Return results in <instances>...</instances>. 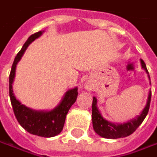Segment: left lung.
Returning a JSON list of instances; mask_svg holds the SVG:
<instances>
[{"instance_id":"8db88e82","label":"left lung","mask_w":157,"mask_h":157,"mask_svg":"<svg viewBox=\"0 0 157 157\" xmlns=\"http://www.w3.org/2000/svg\"><path fill=\"white\" fill-rule=\"evenodd\" d=\"M141 65H142V68L144 69L147 74H149L146 65L143 59H141ZM148 77L150 78L149 75ZM150 100H151V91H150L149 93L147 104L145 105L144 109L143 110L139 116L124 124H113L107 121L102 117L100 111L97 107V98L95 97H93L91 118H92V125H93L94 131L102 137L110 138V139L122 138V137L131 135L139 127V125L143 123V121L144 120V118L146 117V116L149 112V109H150Z\"/></svg>"}]
</instances>
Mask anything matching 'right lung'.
Wrapping results in <instances>:
<instances>
[{
	"label": "right lung",
	"instance_id": "1",
	"mask_svg": "<svg viewBox=\"0 0 157 157\" xmlns=\"http://www.w3.org/2000/svg\"><path fill=\"white\" fill-rule=\"evenodd\" d=\"M43 33L44 31H40L32 34L27 39V41L23 45L21 50L18 52L15 57L9 75V97L16 119L27 132L43 137H52L59 135L63 130L66 114L77 99L78 88L75 87L73 89L68 90L59 105L52 110L47 111L32 110L26 105H21V103L18 100L13 94L12 86L15 76L17 63L21 60L27 47L35 39L40 36Z\"/></svg>",
	"mask_w": 157,
	"mask_h": 157
}]
</instances>
